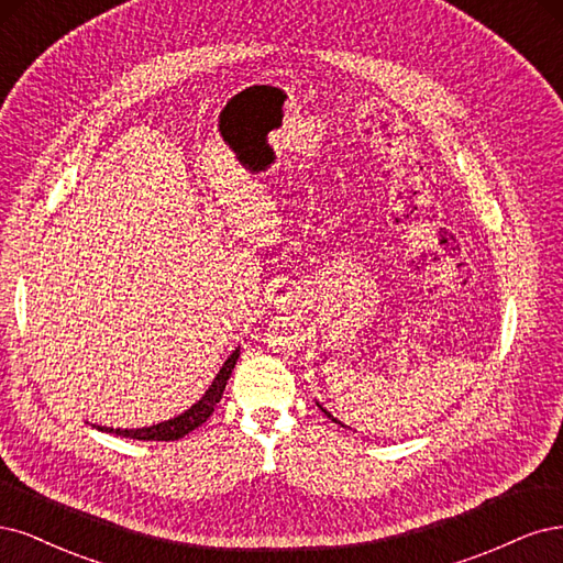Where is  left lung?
<instances>
[{
    "label": "left lung",
    "instance_id": "obj_1",
    "mask_svg": "<svg viewBox=\"0 0 563 563\" xmlns=\"http://www.w3.org/2000/svg\"><path fill=\"white\" fill-rule=\"evenodd\" d=\"M324 413H328V411H324ZM328 416H330V413H328Z\"/></svg>",
    "mask_w": 563,
    "mask_h": 563
}]
</instances>
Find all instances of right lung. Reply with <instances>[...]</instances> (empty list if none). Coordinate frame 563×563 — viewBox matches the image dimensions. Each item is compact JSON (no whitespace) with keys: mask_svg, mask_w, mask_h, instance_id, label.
<instances>
[{"mask_svg":"<svg viewBox=\"0 0 563 563\" xmlns=\"http://www.w3.org/2000/svg\"><path fill=\"white\" fill-rule=\"evenodd\" d=\"M239 351H233V355L224 362V367L217 374V378L212 380V386L208 388V393L198 400L191 409H187L183 416H177V419H170L166 423H158V426H150V428H137V430H121V428H100L104 432H112L119 434V438H129V440H147V442H173L185 438L191 430H196L201 423H206L210 419V413L214 411L217 402L222 400L224 388H227V380L231 376V369L235 367V360H239Z\"/></svg>","mask_w":563,"mask_h":563,"instance_id":"obj_1","label":"right lung"}]
</instances>
